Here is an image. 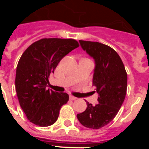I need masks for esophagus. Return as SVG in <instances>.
<instances>
[{"mask_svg": "<svg viewBox=\"0 0 149 149\" xmlns=\"http://www.w3.org/2000/svg\"><path fill=\"white\" fill-rule=\"evenodd\" d=\"M69 99L72 100V101H74V100L77 99V98H75V97H74V96L72 95H70L69 96Z\"/></svg>", "mask_w": 149, "mask_h": 149, "instance_id": "1", "label": "esophagus"}]
</instances>
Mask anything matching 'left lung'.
Masks as SVG:
<instances>
[{"label": "left lung", "mask_w": 149, "mask_h": 149, "mask_svg": "<svg viewBox=\"0 0 149 149\" xmlns=\"http://www.w3.org/2000/svg\"><path fill=\"white\" fill-rule=\"evenodd\" d=\"M81 48L95 61L93 86H96L98 104L86 103V110L77 115L86 127L99 129L110 123L122 107L127 91V76L116 51L97 42L79 40Z\"/></svg>", "instance_id": "1"}]
</instances>
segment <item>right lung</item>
I'll use <instances>...</instances> for the list:
<instances>
[{
	"label": "right lung",
	"mask_w": 149,
	"mask_h": 149,
	"mask_svg": "<svg viewBox=\"0 0 149 149\" xmlns=\"http://www.w3.org/2000/svg\"><path fill=\"white\" fill-rule=\"evenodd\" d=\"M78 46L74 39H42L29 46L22 55L16 68L15 90L30 122L47 127L57 120L68 95L46 89L48 77L60 60Z\"/></svg>",
	"instance_id": "right-lung-1"
}]
</instances>
